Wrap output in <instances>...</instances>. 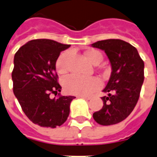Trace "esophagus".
I'll list each match as a JSON object with an SVG mask.
<instances>
[{
  "label": "esophagus",
  "instance_id": "34e87169",
  "mask_svg": "<svg viewBox=\"0 0 157 157\" xmlns=\"http://www.w3.org/2000/svg\"><path fill=\"white\" fill-rule=\"evenodd\" d=\"M81 98L83 99H85V100H90V99H91V98H90V97H85V96H82Z\"/></svg>",
  "mask_w": 157,
  "mask_h": 157
}]
</instances>
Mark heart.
Segmentation results:
<instances>
[{
	"label": "heart",
	"mask_w": 157,
	"mask_h": 157,
	"mask_svg": "<svg viewBox=\"0 0 157 157\" xmlns=\"http://www.w3.org/2000/svg\"><path fill=\"white\" fill-rule=\"evenodd\" d=\"M71 53H62L56 60V70L59 73H65L68 69V61ZM86 56L93 65H98L103 56L101 52L96 49H89L86 52ZM64 88L67 92L78 96H88L97 91L101 86V82L97 77H82L76 75H70L63 80Z\"/></svg>",
	"instance_id": "b5f03b06"
}]
</instances>
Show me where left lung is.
<instances>
[{
  "label": "left lung",
  "mask_w": 157,
  "mask_h": 157,
  "mask_svg": "<svg viewBox=\"0 0 157 157\" xmlns=\"http://www.w3.org/2000/svg\"><path fill=\"white\" fill-rule=\"evenodd\" d=\"M102 49L109 58L112 72L102 92L103 106L93 113V118L101 125L116 124L124 120L140 98L144 82V61L137 49L121 39H106L92 44Z\"/></svg>",
  "instance_id": "obj_1"
}]
</instances>
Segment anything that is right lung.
<instances>
[{
  "instance_id": "add662e5",
  "label": "right lung",
  "mask_w": 157,
  "mask_h": 157,
  "mask_svg": "<svg viewBox=\"0 0 157 157\" xmlns=\"http://www.w3.org/2000/svg\"><path fill=\"white\" fill-rule=\"evenodd\" d=\"M71 45L51 39H34L22 45L14 56L12 73L13 92L22 111L31 121L41 127L56 128L70 114L75 97L55 96L61 91L55 71L60 52Z\"/></svg>"
}]
</instances>
